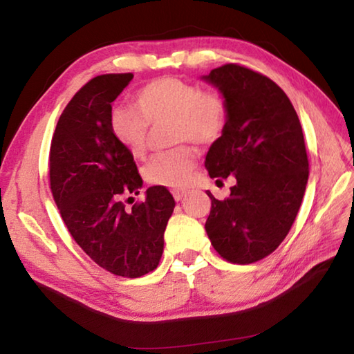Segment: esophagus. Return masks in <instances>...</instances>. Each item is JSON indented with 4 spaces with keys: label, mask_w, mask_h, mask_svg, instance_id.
Returning <instances> with one entry per match:
<instances>
[{
    "label": "esophagus",
    "mask_w": 354,
    "mask_h": 354,
    "mask_svg": "<svg viewBox=\"0 0 354 354\" xmlns=\"http://www.w3.org/2000/svg\"><path fill=\"white\" fill-rule=\"evenodd\" d=\"M171 195H173V198H175L176 201H179V200H183L185 195H187V192L183 190V189H173L171 190Z\"/></svg>",
    "instance_id": "34e87169"
}]
</instances>
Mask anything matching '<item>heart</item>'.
<instances>
[{
  "mask_svg": "<svg viewBox=\"0 0 354 354\" xmlns=\"http://www.w3.org/2000/svg\"><path fill=\"white\" fill-rule=\"evenodd\" d=\"M134 106H115L109 128L120 145L140 159L148 148L149 124L169 120L170 142L211 145L223 134L227 106L220 93L201 91L194 82L179 77H159L136 93ZM196 164V154L185 143L154 154L143 167V178L154 185L183 187Z\"/></svg>",
  "mask_w": 354,
  "mask_h": 354,
  "instance_id": "obj_1",
  "label": "heart"
}]
</instances>
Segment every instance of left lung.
<instances>
[{
  "label": "left lung",
  "instance_id": "8db88e82",
  "mask_svg": "<svg viewBox=\"0 0 354 354\" xmlns=\"http://www.w3.org/2000/svg\"><path fill=\"white\" fill-rule=\"evenodd\" d=\"M214 84L227 106L226 128L211 148L209 176L234 175L225 200L211 198L206 232L215 251L232 263H253L273 253L289 234L309 176L303 129L283 88L239 64L214 68Z\"/></svg>",
  "mask_w": 354,
  "mask_h": 354
}]
</instances>
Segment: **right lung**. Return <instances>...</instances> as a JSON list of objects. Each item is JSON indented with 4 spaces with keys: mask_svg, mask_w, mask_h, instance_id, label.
I'll return each mask as SVG.
<instances>
[{
    "mask_svg": "<svg viewBox=\"0 0 354 354\" xmlns=\"http://www.w3.org/2000/svg\"><path fill=\"white\" fill-rule=\"evenodd\" d=\"M133 73L100 75L81 87L59 117L50 148V185L71 237L93 262L117 277L139 278L159 266L175 200L164 185L124 211L139 194L134 158L113 139L112 101Z\"/></svg>",
    "mask_w": 354,
    "mask_h": 354,
    "instance_id": "add662e5",
    "label": "right lung"
}]
</instances>
